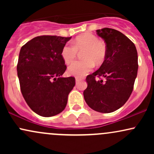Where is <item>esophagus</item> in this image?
Instances as JSON below:
<instances>
[{"mask_svg":"<svg viewBox=\"0 0 154 154\" xmlns=\"http://www.w3.org/2000/svg\"><path fill=\"white\" fill-rule=\"evenodd\" d=\"M75 80H76V82H79V81H81L82 80V79H80V78H78V77H76L75 78Z\"/></svg>","mask_w":154,"mask_h":154,"instance_id":"obj_1","label":"esophagus"}]
</instances>
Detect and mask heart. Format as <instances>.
Here are the masks:
<instances>
[{
  "label": "heart",
  "instance_id": "b5f03b06",
  "mask_svg": "<svg viewBox=\"0 0 154 154\" xmlns=\"http://www.w3.org/2000/svg\"><path fill=\"white\" fill-rule=\"evenodd\" d=\"M82 53L83 61H76L69 66L68 74L77 77H82L91 72L95 64L103 63L106 56L105 43L95 35L86 33L79 35L73 41V45H65L61 50V58L66 64H69L77 57V52Z\"/></svg>",
  "mask_w": 154,
  "mask_h": 154
}]
</instances>
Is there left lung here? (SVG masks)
Wrapping results in <instances>:
<instances>
[{"label":"left lung","instance_id":"1","mask_svg":"<svg viewBox=\"0 0 154 154\" xmlns=\"http://www.w3.org/2000/svg\"><path fill=\"white\" fill-rule=\"evenodd\" d=\"M106 43V56L97 71L86 77L88 87L83 92L85 102L93 110L111 113L127 102L133 90L137 74V53L135 44L116 29L96 30ZM105 78L96 81L95 77Z\"/></svg>","mask_w":154,"mask_h":154}]
</instances>
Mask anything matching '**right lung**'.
<instances>
[{
    "mask_svg": "<svg viewBox=\"0 0 154 154\" xmlns=\"http://www.w3.org/2000/svg\"><path fill=\"white\" fill-rule=\"evenodd\" d=\"M70 39L42 35L21 48L17 63L20 89L27 105L38 115L49 117L61 113L75 87V77H61L66 69L61 50Z\"/></svg>",
    "mask_w": 154,
    "mask_h": 154,
    "instance_id": "add662e5",
    "label": "right lung"
}]
</instances>
